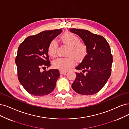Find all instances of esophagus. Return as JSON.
<instances>
[{
    "mask_svg": "<svg viewBox=\"0 0 129 129\" xmlns=\"http://www.w3.org/2000/svg\"><path fill=\"white\" fill-rule=\"evenodd\" d=\"M67 72H68L67 71H61V70L60 71V73L61 74H66Z\"/></svg>",
    "mask_w": 129,
    "mask_h": 129,
    "instance_id": "34e87169",
    "label": "esophagus"
}]
</instances>
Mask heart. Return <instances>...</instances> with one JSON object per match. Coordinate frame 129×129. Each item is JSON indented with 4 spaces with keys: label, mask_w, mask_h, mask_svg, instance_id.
<instances>
[{
    "label": "heart",
    "mask_w": 129,
    "mask_h": 129,
    "mask_svg": "<svg viewBox=\"0 0 129 129\" xmlns=\"http://www.w3.org/2000/svg\"><path fill=\"white\" fill-rule=\"evenodd\" d=\"M61 41L65 45L70 47L68 55L72 56L77 61L82 59L86 54V46L82 42H80L79 38L71 32H66L61 36ZM58 44L55 40H52L48 47V54L54 57L56 55ZM73 57L67 58L60 57L54 60L52 62V65L55 68L60 70L66 71L74 65L75 61Z\"/></svg>",
    "instance_id": "1"
}]
</instances>
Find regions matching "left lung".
<instances>
[{"label":"left lung","mask_w":129,"mask_h":129,"mask_svg":"<svg viewBox=\"0 0 129 129\" xmlns=\"http://www.w3.org/2000/svg\"><path fill=\"white\" fill-rule=\"evenodd\" d=\"M70 31L78 35L83 40L87 52L75 68L82 72H76L72 87L80 94H94L103 88L111 76L113 56L110 47L103 37L88 30L70 28ZM85 72H87L86 74L83 73Z\"/></svg>","instance_id":"1"}]
</instances>
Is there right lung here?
<instances>
[{
    "label": "right lung",
    "mask_w": 129,
    "mask_h": 129,
    "mask_svg": "<svg viewBox=\"0 0 129 129\" xmlns=\"http://www.w3.org/2000/svg\"><path fill=\"white\" fill-rule=\"evenodd\" d=\"M62 32L61 29L45 31L27 37L19 46L15 63L18 79L26 91L35 96H42L54 90L60 76L57 69L41 72L42 67L50 66L48 47Z\"/></svg>",
    "instance_id": "right-lung-1"
}]
</instances>
